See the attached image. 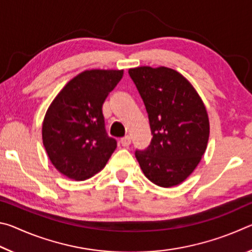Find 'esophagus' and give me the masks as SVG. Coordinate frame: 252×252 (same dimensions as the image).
Wrapping results in <instances>:
<instances>
[{
	"instance_id": "obj_1",
	"label": "esophagus",
	"mask_w": 252,
	"mask_h": 252,
	"mask_svg": "<svg viewBox=\"0 0 252 252\" xmlns=\"http://www.w3.org/2000/svg\"><path fill=\"white\" fill-rule=\"evenodd\" d=\"M120 142L122 144V147H129L131 144V139L130 136H125V138H122L120 140Z\"/></svg>"
}]
</instances>
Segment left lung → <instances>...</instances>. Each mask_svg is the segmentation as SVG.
Listing matches in <instances>:
<instances>
[{
  "label": "left lung",
  "instance_id": "obj_1",
  "mask_svg": "<svg viewBox=\"0 0 252 252\" xmlns=\"http://www.w3.org/2000/svg\"><path fill=\"white\" fill-rule=\"evenodd\" d=\"M146 105L151 143L135 151L149 180L162 188L182 183L206 152L210 125L207 109L193 85L170 67L138 66L129 70Z\"/></svg>",
  "mask_w": 252,
  "mask_h": 252
}]
</instances>
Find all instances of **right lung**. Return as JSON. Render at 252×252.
Wrapping results in <instances>:
<instances>
[{
    "label": "right lung",
    "mask_w": 252,
    "mask_h": 252,
    "mask_svg": "<svg viewBox=\"0 0 252 252\" xmlns=\"http://www.w3.org/2000/svg\"><path fill=\"white\" fill-rule=\"evenodd\" d=\"M123 70H85L67 82L46 110L42 140L63 176L83 181L100 172L117 148L106 134L102 105Z\"/></svg>",
    "instance_id": "right-lung-1"
}]
</instances>
